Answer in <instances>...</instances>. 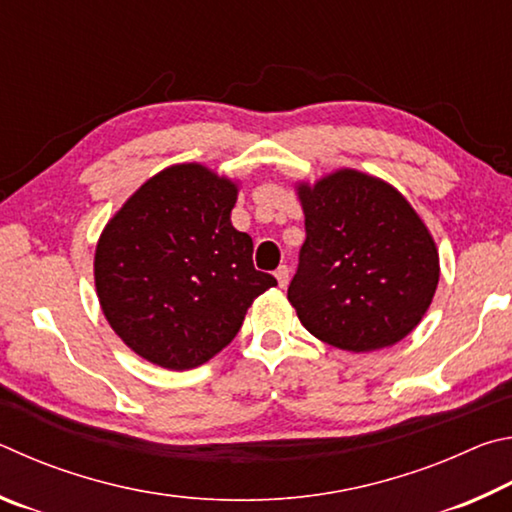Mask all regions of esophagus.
I'll return each mask as SVG.
<instances>
[{"instance_id": "1", "label": "esophagus", "mask_w": 512, "mask_h": 512, "mask_svg": "<svg viewBox=\"0 0 512 512\" xmlns=\"http://www.w3.org/2000/svg\"><path fill=\"white\" fill-rule=\"evenodd\" d=\"M274 276H276V281H279L281 288H285V285H288V281H290V267L288 265H281L279 270L274 272Z\"/></svg>"}]
</instances>
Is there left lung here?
Masks as SVG:
<instances>
[{
    "label": "left lung",
    "instance_id": "8db88e82",
    "mask_svg": "<svg viewBox=\"0 0 512 512\" xmlns=\"http://www.w3.org/2000/svg\"><path fill=\"white\" fill-rule=\"evenodd\" d=\"M306 242L288 299L301 324L342 351L398 344L434 299L438 249L402 193L353 168L301 182Z\"/></svg>",
    "mask_w": 512,
    "mask_h": 512
}]
</instances>
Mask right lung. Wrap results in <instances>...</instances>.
<instances>
[{
  "instance_id": "add662e5",
  "label": "right lung",
  "mask_w": 512,
  "mask_h": 512,
  "mask_svg": "<svg viewBox=\"0 0 512 512\" xmlns=\"http://www.w3.org/2000/svg\"><path fill=\"white\" fill-rule=\"evenodd\" d=\"M238 184L175 164L141 184L105 224L94 283L107 324L143 360L195 369L238 335L247 308L276 285L231 224Z\"/></svg>"
}]
</instances>
